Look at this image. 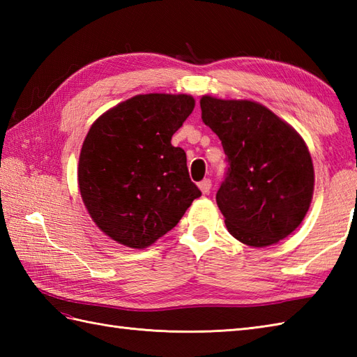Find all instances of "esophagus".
I'll list each match as a JSON object with an SVG mask.
<instances>
[{
    "mask_svg": "<svg viewBox=\"0 0 357 357\" xmlns=\"http://www.w3.org/2000/svg\"><path fill=\"white\" fill-rule=\"evenodd\" d=\"M199 188H201V192L204 195H208L210 193V188H211V181L210 179H202L201 183H199Z\"/></svg>",
    "mask_w": 357,
    "mask_h": 357,
    "instance_id": "esophagus-1",
    "label": "esophagus"
}]
</instances>
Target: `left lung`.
<instances>
[{"mask_svg": "<svg viewBox=\"0 0 357 357\" xmlns=\"http://www.w3.org/2000/svg\"><path fill=\"white\" fill-rule=\"evenodd\" d=\"M201 110L229 162L216 193L227 230L250 247L287 238L305 218L313 198L314 170L304 139L255 101L206 95Z\"/></svg>", "mask_w": 357, "mask_h": 357, "instance_id": "1", "label": "left lung"}]
</instances>
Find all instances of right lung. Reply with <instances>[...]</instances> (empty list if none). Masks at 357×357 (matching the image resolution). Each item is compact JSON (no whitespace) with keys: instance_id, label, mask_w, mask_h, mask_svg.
<instances>
[{"instance_id":"right-lung-1","label":"right lung","mask_w":357,"mask_h":357,"mask_svg":"<svg viewBox=\"0 0 357 357\" xmlns=\"http://www.w3.org/2000/svg\"><path fill=\"white\" fill-rule=\"evenodd\" d=\"M190 95H136L98 118L82 144L78 185L93 222L119 244L146 248L179 222L201 190L172 136Z\"/></svg>"}]
</instances>
